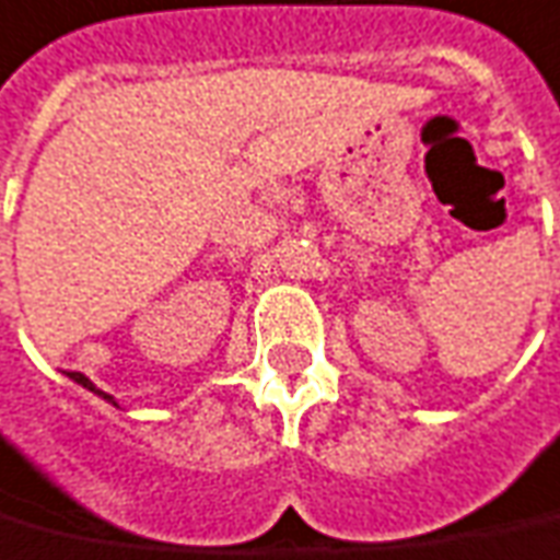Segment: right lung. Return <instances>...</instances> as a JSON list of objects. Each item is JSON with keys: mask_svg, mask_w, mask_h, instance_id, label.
Masks as SVG:
<instances>
[{"mask_svg": "<svg viewBox=\"0 0 560 560\" xmlns=\"http://www.w3.org/2000/svg\"><path fill=\"white\" fill-rule=\"evenodd\" d=\"M68 376H70V380H73V383H77V385H82V388H89L91 395H97V397H101V400H106V404H112V407H118V400H115V397H112V395H106L103 388H97V385L91 383V380H89V376H85V374H77V371H73V374H68Z\"/></svg>", "mask_w": 560, "mask_h": 560, "instance_id": "1", "label": "right lung"}]
</instances>
